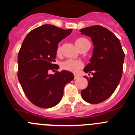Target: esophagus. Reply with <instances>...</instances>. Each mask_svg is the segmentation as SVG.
<instances>
[{
    "instance_id": "34e87169",
    "label": "esophagus",
    "mask_w": 135,
    "mask_h": 135,
    "mask_svg": "<svg viewBox=\"0 0 135 135\" xmlns=\"http://www.w3.org/2000/svg\"><path fill=\"white\" fill-rule=\"evenodd\" d=\"M78 78H79V76H78V75H74V79H77Z\"/></svg>"
}]
</instances>
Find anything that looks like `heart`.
I'll use <instances>...</instances> for the list:
<instances>
[{"instance_id":"b5f03b06","label":"heart","mask_w":135,"mask_h":135,"mask_svg":"<svg viewBox=\"0 0 135 135\" xmlns=\"http://www.w3.org/2000/svg\"><path fill=\"white\" fill-rule=\"evenodd\" d=\"M86 42L89 41L84 38H78L75 41V44H76L77 48L80 50L82 46ZM61 46L60 45H59L57 46V50H56V53H57V55H59L61 54ZM61 68L63 70L70 71V72H72V73H77L80 69L83 68V64L80 61L68 59V60L62 62L61 64Z\"/></svg>"}]
</instances>
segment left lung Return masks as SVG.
Masks as SVG:
<instances>
[{
    "label": "left lung",
    "mask_w": 135,
    "mask_h": 135,
    "mask_svg": "<svg viewBox=\"0 0 135 135\" xmlns=\"http://www.w3.org/2000/svg\"><path fill=\"white\" fill-rule=\"evenodd\" d=\"M80 32L90 37L94 45L90 62L84 69L93 77H86L88 86L81 91V95L89 103H101L114 93L118 85L123 71L124 53L119 39L103 26H90Z\"/></svg>",
    "instance_id": "8db88e82"
}]
</instances>
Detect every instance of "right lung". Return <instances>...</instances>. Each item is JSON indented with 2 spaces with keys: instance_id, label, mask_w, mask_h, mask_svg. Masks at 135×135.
Listing matches in <instances>:
<instances>
[{
  "instance_id": "add662e5",
  "label": "right lung",
  "mask_w": 135,
  "mask_h": 135,
  "mask_svg": "<svg viewBox=\"0 0 135 135\" xmlns=\"http://www.w3.org/2000/svg\"><path fill=\"white\" fill-rule=\"evenodd\" d=\"M71 30H64L46 24L38 27L27 34L18 53L19 82L27 98L42 108L55 106L61 99L65 84L74 78L68 71H55V64L57 44L71 34Z\"/></svg>"
}]
</instances>
